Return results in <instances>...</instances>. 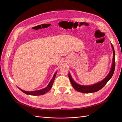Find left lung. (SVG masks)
Here are the masks:
<instances>
[{
	"mask_svg": "<svg viewBox=\"0 0 122 122\" xmlns=\"http://www.w3.org/2000/svg\"><path fill=\"white\" fill-rule=\"evenodd\" d=\"M112 48L113 49V62H112V65L111 66V70L108 74V75L106 76V78L104 79L102 81L100 82H99L97 84H95L92 85L91 86H82L78 84L77 83H76L72 79V76L70 75V73L69 72V78L70 79V81H71V84L74 87V88L76 91H78L82 93H92L97 92L100 89H101L102 88H103V86L107 84V82L109 81L112 76H113V75L114 72L115 68V53L114 49V47L112 43H111Z\"/></svg>",
	"mask_w": 122,
	"mask_h": 122,
	"instance_id": "left-lung-1",
	"label": "left lung"
}]
</instances>
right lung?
I'll list each match as a JSON object with an SVG mask.
<instances>
[{"label":"right lung","instance_id":"obj_1","mask_svg":"<svg viewBox=\"0 0 122 122\" xmlns=\"http://www.w3.org/2000/svg\"><path fill=\"white\" fill-rule=\"evenodd\" d=\"M57 72H56V73L54 74L52 79L51 80V81H50V82H49V84L48 85V86L42 89H41V90H38V91H31V92H28V91H23L22 89H21V88H19V89L21 90L22 92H23L24 93H25V94H28V95H43L45 93H46V92H47L52 87V86L53 85L54 81L55 80V78L56 76V74H57Z\"/></svg>","mask_w":122,"mask_h":122}]
</instances>
